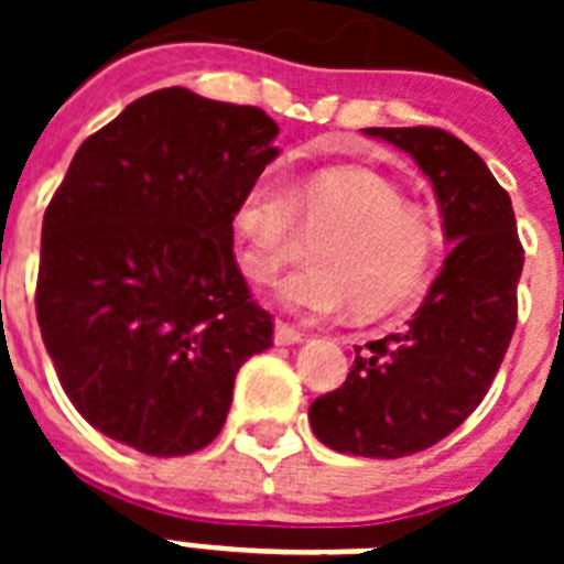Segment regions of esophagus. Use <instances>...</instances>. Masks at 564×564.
<instances>
[{"label": "esophagus", "instance_id": "esophagus-1", "mask_svg": "<svg viewBox=\"0 0 564 564\" xmlns=\"http://www.w3.org/2000/svg\"><path fill=\"white\" fill-rule=\"evenodd\" d=\"M302 338H305V333L291 327L288 322H282V318H276V325H273V341L285 347V344H299Z\"/></svg>", "mask_w": 564, "mask_h": 564}]
</instances>
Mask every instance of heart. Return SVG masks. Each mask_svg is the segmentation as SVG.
Here are the masks:
<instances>
[{"mask_svg":"<svg viewBox=\"0 0 564 564\" xmlns=\"http://www.w3.org/2000/svg\"><path fill=\"white\" fill-rule=\"evenodd\" d=\"M239 265L265 282L313 239L311 265L279 282V302L299 316H358L392 311L421 288L435 257L430 217L403 194L361 169H318L288 183L276 169L259 172L231 217Z\"/></svg>","mask_w":564,"mask_h":564,"instance_id":"b5f03b06","label":"heart"}]
</instances>
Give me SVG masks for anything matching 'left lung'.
Wrapping results in <instances>:
<instances>
[{
  "instance_id": "obj_1",
  "label": "left lung",
  "mask_w": 564,
  "mask_h": 564,
  "mask_svg": "<svg viewBox=\"0 0 564 564\" xmlns=\"http://www.w3.org/2000/svg\"><path fill=\"white\" fill-rule=\"evenodd\" d=\"M432 181L452 251L401 333L356 347L338 390L311 403V430L344 455L430 449L480 406L517 327L525 251L514 208L480 154L435 127H370Z\"/></svg>"
}]
</instances>
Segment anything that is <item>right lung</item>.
I'll list each match as a JSON object with an SVG mask.
<instances>
[{
	"mask_svg": "<svg viewBox=\"0 0 564 564\" xmlns=\"http://www.w3.org/2000/svg\"><path fill=\"white\" fill-rule=\"evenodd\" d=\"M259 107L166 87L89 134L42 223L36 318L98 432L154 457L220 435L273 338L234 257V206L279 154Z\"/></svg>",
	"mask_w": 564,
	"mask_h": 564,
	"instance_id": "obj_1",
	"label": "right lung"
}]
</instances>
